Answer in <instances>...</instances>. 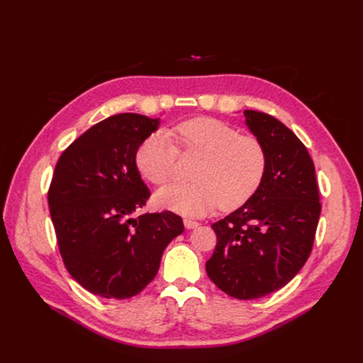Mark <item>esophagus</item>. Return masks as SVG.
<instances>
[{
	"instance_id": "obj_1",
	"label": "esophagus",
	"mask_w": 363,
	"mask_h": 363,
	"mask_svg": "<svg viewBox=\"0 0 363 363\" xmlns=\"http://www.w3.org/2000/svg\"><path fill=\"white\" fill-rule=\"evenodd\" d=\"M183 224H184V227L186 228H196V227H199L200 225V223H196V221H194V219H189V218H184L183 219Z\"/></svg>"
}]
</instances>
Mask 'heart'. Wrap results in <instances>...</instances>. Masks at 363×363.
<instances>
[{
  "mask_svg": "<svg viewBox=\"0 0 363 363\" xmlns=\"http://www.w3.org/2000/svg\"><path fill=\"white\" fill-rule=\"evenodd\" d=\"M174 136L184 155H200L194 180L174 183L156 194V203L168 211L203 216L219 204L224 212L244 206L265 177L268 157L262 142L223 121L207 116L183 121ZM163 133L150 135L138 148L136 167L152 184L169 182L177 168L180 151Z\"/></svg>",
  "mask_w": 363,
  "mask_h": 363,
  "instance_id": "b5f03b06",
  "label": "heart"
}]
</instances>
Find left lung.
Instances as JSON below:
<instances>
[{"label": "left lung", "instance_id": "obj_1", "mask_svg": "<svg viewBox=\"0 0 363 363\" xmlns=\"http://www.w3.org/2000/svg\"><path fill=\"white\" fill-rule=\"evenodd\" d=\"M244 113L265 147L267 172L242 207L212 224L216 245L206 271L227 295L255 300L283 288L309 259L321 203L303 142L268 113Z\"/></svg>", "mask_w": 363, "mask_h": 363}]
</instances>
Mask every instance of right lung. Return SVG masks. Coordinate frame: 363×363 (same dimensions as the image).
<instances>
[{
  "mask_svg": "<svg viewBox=\"0 0 363 363\" xmlns=\"http://www.w3.org/2000/svg\"><path fill=\"white\" fill-rule=\"evenodd\" d=\"M157 124L138 113L108 116L77 138L54 168L48 206L65 268L104 298L138 295L184 230L171 211L133 218L151 196L136 152Z\"/></svg>",
  "mask_w": 363,
  "mask_h": 363,
  "instance_id": "1",
  "label": "right lung"
}]
</instances>
